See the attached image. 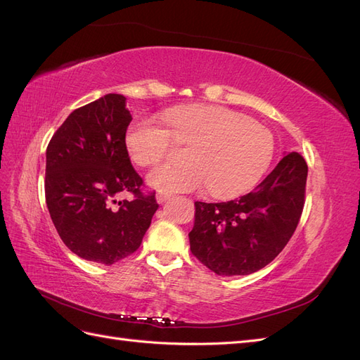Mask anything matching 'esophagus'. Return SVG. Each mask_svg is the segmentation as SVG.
Listing matches in <instances>:
<instances>
[{"instance_id":"1","label":"esophagus","mask_w":360,"mask_h":360,"mask_svg":"<svg viewBox=\"0 0 360 360\" xmlns=\"http://www.w3.org/2000/svg\"><path fill=\"white\" fill-rule=\"evenodd\" d=\"M169 198H171V193H168V192H162V191H160V192L156 193V200H158L159 204L168 201Z\"/></svg>"}]
</instances>
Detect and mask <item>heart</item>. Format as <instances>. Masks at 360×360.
Instances as JSON below:
<instances>
[{
	"label": "heart",
	"instance_id": "1",
	"mask_svg": "<svg viewBox=\"0 0 360 360\" xmlns=\"http://www.w3.org/2000/svg\"><path fill=\"white\" fill-rule=\"evenodd\" d=\"M158 118L129 126L126 148L141 167L156 165L176 146L188 144L186 160L168 162L148 174L158 189L197 191L209 186L219 198L245 193L263 177L275 151L274 135L254 120L225 106L183 105Z\"/></svg>",
	"mask_w": 360,
	"mask_h": 360
}]
</instances>
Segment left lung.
Listing matches in <instances>:
<instances>
[{"label":"left lung","instance_id":"left-lung-1","mask_svg":"<svg viewBox=\"0 0 360 360\" xmlns=\"http://www.w3.org/2000/svg\"><path fill=\"white\" fill-rule=\"evenodd\" d=\"M308 165L292 151L243 197L195 202L191 252L216 275H249L285 248L300 221Z\"/></svg>","mask_w":360,"mask_h":360}]
</instances>
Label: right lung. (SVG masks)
Segmentation results:
<instances>
[{
    "mask_svg": "<svg viewBox=\"0 0 360 360\" xmlns=\"http://www.w3.org/2000/svg\"><path fill=\"white\" fill-rule=\"evenodd\" d=\"M130 122L126 97L106 94L75 110L46 148V205L58 236L73 254L106 266L135 252L159 207L130 163ZM123 193L134 198L118 202Z\"/></svg>",
    "mask_w": 360,
    "mask_h": 360,
    "instance_id": "obj_1",
    "label": "right lung"
}]
</instances>
